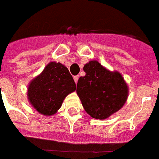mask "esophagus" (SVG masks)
Masks as SVG:
<instances>
[{
    "instance_id": "obj_1",
    "label": "esophagus",
    "mask_w": 159,
    "mask_h": 159,
    "mask_svg": "<svg viewBox=\"0 0 159 159\" xmlns=\"http://www.w3.org/2000/svg\"><path fill=\"white\" fill-rule=\"evenodd\" d=\"M78 78H79V76H75L73 77V79H74V81H75V83H76H76H77Z\"/></svg>"
}]
</instances>
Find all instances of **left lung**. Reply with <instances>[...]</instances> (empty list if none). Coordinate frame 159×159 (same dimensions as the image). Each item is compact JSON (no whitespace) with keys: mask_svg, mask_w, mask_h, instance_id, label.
I'll return each mask as SVG.
<instances>
[{"mask_svg":"<svg viewBox=\"0 0 159 159\" xmlns=\"http://www.w3.org/2000/svg\"><path fill=\"white\" fill-rule=\"evenodd\" d=\"M86 72L76 86V93L85 111L93 118L105 120L124 106L129 88L119 71H111L98 61L83 66Z\"/></svg>","mask_w":159,"mask_h":159,"instance_id":"8db88e82","label":"left lung"}]
</instances>
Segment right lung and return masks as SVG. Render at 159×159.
Wrapping results in <instances>:
<instances>
[{"label": "right lung", "instance_id": "right-lung-1", "mask_svg": "<svg viewBox=\"0 0 159 159\" xmlns=\"http://www.w3.org/2000/svg\"><path fill=\"white\" fill-rule=\"evenodd\" d=\"M76 90V83L69 70L60 62L51 61L28 87V99L41 115H55L66 97Z\"/></svg>", "mask_w": 159, "mask_h": 159}]
</instances>
